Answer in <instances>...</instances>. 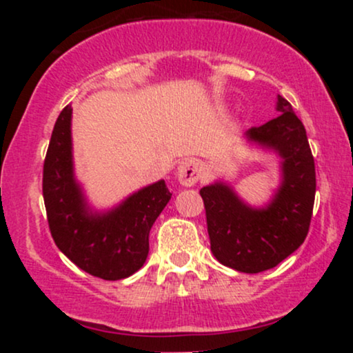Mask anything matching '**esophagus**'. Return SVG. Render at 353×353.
I'll use <instances>...</instances> for the list:
<instances>
[{
	"mask_svg": "<svg viewBox=\"0 0 353 353\" xmlns=\"http://www.w3.org/2000/svg\"><path fill=\"white\" fill-rule=\"evenodd\" d=\"M202 176V168L197 161L194 159H184L177 168V179L182 185L190 188V185L196 184Z\"/></svg>",
	"mask_w": 353,
	"mask_h": 353,
	"instance_id": "esophagus-1",
	"label": "esophagus"
}]
</instances>
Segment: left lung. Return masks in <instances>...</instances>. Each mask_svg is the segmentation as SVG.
Returning a JSON list of instances; mask_svg holds the SVG:
<instances>
[{
  "instance_id": "8db88e82",
  "label": "left lung",
  "mask_w": 353,
  "mask_h": 353,
  "mask_svg": "<svg viewBox=\"0 0 353 353\" xmlns=\"http://www.w3.org/2000/svg\"><path fill=\"white\" fill-rule=\"evenodd\" d=\"M281 116L250 128L247 139L281 156L282 182L265 208L239 199L225 182L201 189L210 250L221 264L239 272L257 274L281 264L309 232L315 199V164L305 128L292 106L277 96Z\"/></svg>"
}]
</instances>
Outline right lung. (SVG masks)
Masks as SVG:
<instances>
[{"label":"right lung","instance_id":"1","mask_svg":"<svg viewBox=\"0 0 353 353\" xmlns=\"http://www.w3.org/2000/svg\"><path fill=\"white\" fill-rule=\"evenodd\" d=\"M71 114V106L61 111L44 159L48 224L54 244L79 269L104 281H119L143 267L149 230L172 194L164 181H157L108 212H92L74 177Z\"/></svg>","mask_w":353,"mask_h":353}]
</instances>
